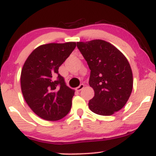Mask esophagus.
Segmentation results:
<instances>
[{"mask_svg":"<svg viewBox=\"0 0 156 156\" xmlns=\"http://www.w3.org/2000/svg\"><path fill=\"white\" fill-rule=\"evenodd\" d=\"M84 88V85L83 84H80V85L79 86V87H78L76 89V90L77 91V92H80V90H82Z\"/></svg>","mask_w":156,"mask_h":156,"instance_id":"1","label":"esophagus"}]
</instances>
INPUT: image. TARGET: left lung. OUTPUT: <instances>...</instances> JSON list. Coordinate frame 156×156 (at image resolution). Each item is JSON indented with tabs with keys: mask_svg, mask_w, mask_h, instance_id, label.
<instances>
[{
	"mask_svg": "<svg viewBox=\"0 0 156 156\" xmlns=\"http://www.w3.org/2000/svg\"><path fill=\"white\" fill-rule=\"evenodd\" d=\"M78 47L90 69L89 86L94 96L89 102L92 112L110 116L122 109L133 89V73L120 51L102 39L78 42Z\"/></svg>",
	"mask_w": 156,
	"mask_h": 156,
	"instance_id": "left-lung-1",
	"label": "left lung"
}]
</instances>
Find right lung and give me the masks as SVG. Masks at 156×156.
Listing matches in <instances>:
<instances>
[{
	"instance_id": "add662e5",
	"label": "right lung",
	"mask_w": 156,
	"mask_h": 156,
	"mask_svg": "<svg viewBox=\"0 0 156 156\" xmlns=\"http://www.w3.org/2000/svg\"><path fill=\"white\" fill-rule=\"evenodd\" d=\"M76 46L75 42L42 44L31 52L23 64L20 75L23 98L42 119L59 120L70 111L75 90L66 85L58 74V67Z\"/></svg>"
}]
</instances>
